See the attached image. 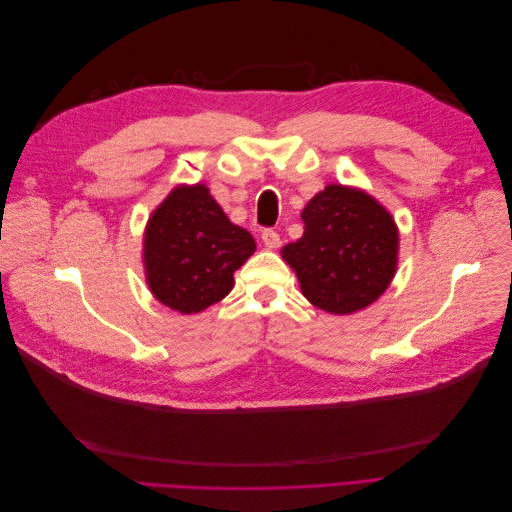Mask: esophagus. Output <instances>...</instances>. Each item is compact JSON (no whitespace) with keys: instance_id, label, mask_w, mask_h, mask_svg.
Here are the masks:
<instances>
[{"instance_id":"esophagus-1","label":"esophagus","mask_w":512,"mask_h":512,"mask_svg":"<svg viewBox=\"0 0 512 512\" xmlns=\"http://www.w3.org/2000/svg\"><path fill=\"white\" fill-rule=\"evenodd\" d=\"M262 243H265V247H269V250H275V247H280L282 241H280V235H277L275 230L271 228H265L262 230Z\"/></svg>"}]
</instances>
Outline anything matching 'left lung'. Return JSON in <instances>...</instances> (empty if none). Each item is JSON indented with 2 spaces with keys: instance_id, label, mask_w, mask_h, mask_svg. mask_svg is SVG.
I'll return each instance as SVG.
<instances>
[{
  "instance_id": "1",
  "label": "left lung",
  "mask_w": 512,
  "mask_h": 512,
  "mask_svg": "<svg viewBox=\"0 0 512 512\" xmlns=\"http://www.w3.org/2000/svg\"><path fill=\"white\" fill-rule=\"evenodd\" d=\"M303 237L282 258L303 297L329 314H354L389 288L397 271L399 232L393 215L359 188L331 183L305 205Z\"/></svg>"
}]
</instances>
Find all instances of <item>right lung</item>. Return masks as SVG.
Segmentation results:
<instances>
[{
	"label": "right lung",
	"instance_id": "right-lung-1",
	"mask_svg": "<svg viewBox=\"0 0 512 512\" xmlns=\"http://www.w3.org/2000/svg\"><path fill=\"white\" fill-rule=\"evenodd\" d=\"M254 252V237L226 218L205 183L177 185L145 228L147 286L162 305L198 314L226 297Z\"/></svg>",
	"mask_w": 512,
	"mask_h": 512
}]
</instances>
